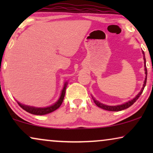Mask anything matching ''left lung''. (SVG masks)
<instances>
[{"mask_svg":"<svg viewBox=\"0 0 153 153\" xmlns=\"http://www.w3.org/2000/svg\"><path fill=\"white\" fill-rule=\"evenodd\" d=\"M143 53L144 55V52L143 51ZM143 59L145 60V62H144V64H145V73H146V79H145V81H144V83H143V88H142L141 91H140V93L138 94V95L136 96V97L134 98L133 100H130V101L126 102L125 104H123L122 105H118V106H106V105H104V104L100 103V102H97V100H95L94 99L93 97V100H94V102H95L96 105H97L98 107L101 108H103L104 110H107V111H122V110H124V109H126V108H129V106H131L132 104L134 103V102L137 101V100L139 99V97H140V95H141V93H143V90H144V88L146 86V81H147V74H148V72H147V68H146V58H145V55L143 56Z\"/></svg>","mask_w":153,"mask_h":153,"instance_id":"left-lung-1","label":"left lung"}]
</instances>
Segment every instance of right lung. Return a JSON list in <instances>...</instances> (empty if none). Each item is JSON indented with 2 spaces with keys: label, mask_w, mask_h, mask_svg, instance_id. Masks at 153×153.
Returning <instances> with one entry per match:
<instances>
[{
  "label": "right lung",
  "mask_w": 153,
  "mask_h": 153,
  "mask_svg": "<svg viewBox=\"0 0 153 153\" xmlns=\"http://www.w3.org/2000/svg\"><path fill=\"white\" fill-rule=\"evenodd\" d=\"M67 85H68V83H65L64 88L62 89V93H61V95L59 98V100H58L57 102H56L53 105H52L51 106H49V107H46V108H36V107H33V106H26L24 105V104H20L19 102H17V103L21 107H22L23 109L26 111L30 113L31 114H34V115H45L47 114H49V113H51L57 109L61 105L62 102H63L64 100V97L65 95V91H66V87Z\"/></svg>",
  "instance_id": "right-lung-1"
}]
</instances>
